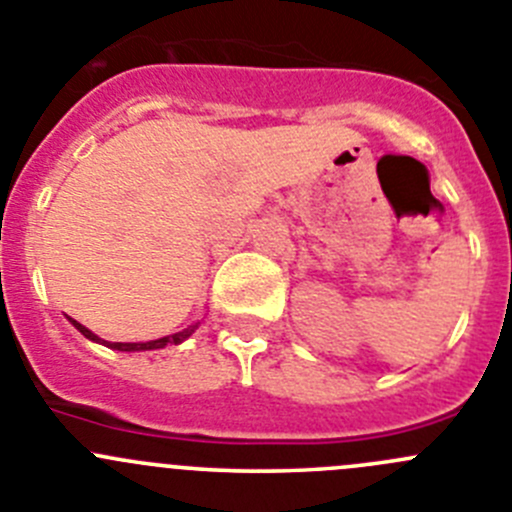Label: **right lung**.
Wrapping results in <instances>:
<instances>
[{
    "label": "right lung",
    "instance_id": "add662e5",
    "mask_svg": "<svg viewBox=\"0 0 512 512\" xmlns=\"http://www.w3.org/2000/svg\"><path fill=\"white\" fill-rule=\"evenodd\" d=\"M69 320H72V317H69ZM72 325L77 327V330L82 332L84 337H89V340L102 342V345L112 347V350H122V352H135V350H160V347H165V345H180V342H182V340H187V337H190L192 332H195V327H197V325H190V327H187V330L175 332V335H170V337H160V340H150V342H107V340H99V337L94 335V332H89L87 327L79 325L77 320H72Z\"/></svg>",
    "mask_w": 512,
    "mask_h": 512
}]
</instances>
